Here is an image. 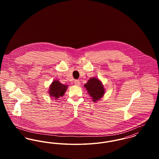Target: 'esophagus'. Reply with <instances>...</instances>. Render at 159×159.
<instances>
[{"label": "esophagus", "instance_id": "1", "mask_svg": "<svg viewBox=\"0 0 159 159\" xmlns=\"http://www.w3.org/2000/svg\"><path fill=\"white\" fill-rule=\"evenodd\" d=\"M74 83H75V85H76V86H80V84H81V83H80V81L79 80H75V81H74Z\"/></svg>", "mask_w": 159, "mask_h": 159}]
</instances>
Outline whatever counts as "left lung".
I'll list each match as a JSON object with an SVG mask.
<instances>
[{
    "instance_id": "left-lung-1",
    "label": "left lung",
    "mask_w": 159,
    "mask_h": 159,
    "mask_svg": "<svg viewBox=\"0 0 159 159\" xmlns=\"http://www.w3.org/2000/svg\"><path fill=\"white\" fill-rule=\"evenodd\" d=\"M93 102L98 100L104 94L105 90L102 83L97 78H91L84 85Z\"/></svg>"
}]
</instances>
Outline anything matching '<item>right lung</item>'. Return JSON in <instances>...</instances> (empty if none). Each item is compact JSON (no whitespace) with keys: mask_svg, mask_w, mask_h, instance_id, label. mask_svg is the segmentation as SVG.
Masks as SVG:
<instances>
[{"mask_svg":"<svg viewBox=\"0 0 159 159\" xmlns=\"http://www.w3.org/2000/svg\"><path fill=\"white\" fill-rule=\"evenodd\" d=\"M67 88V86L61 84L59 81H54L50 86L49 93L51 97H54L56 99L64 95Z\"/></svg>","mask_w":159,"mask_h":159,"instance_id":"right-lung-1","label":"right lung"}]
</instances>
